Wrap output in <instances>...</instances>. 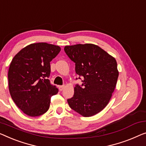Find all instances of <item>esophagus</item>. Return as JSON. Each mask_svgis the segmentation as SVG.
<instances>
[{
	"mask_svg": "<svg viewBox=\"0 0 146 146\" xmlns=\"http://www.w3.org/2000/svg\"><path fill=\"white\" fill-rule=\"evenodd\" d=\"M65 86L64 85H61V86H59V90L60 91H62L63 90H64Z\"/></svg>",
	"mask_w": 146,
	"mask_h": 146,
	"instance_id": "obj_1",
	"label": "esophagus"
}]
</instances>
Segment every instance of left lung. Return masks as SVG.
I'll return each instance as SVG.
<instances>
[{
	"mask_svg": "<svg viewBox=\"0 0 146 146\" xmlns=\"http://www.w3.org/2000/svg\"><path fill=\"white\" fill-rule=\"evenodd\" d=\"M64 51L75 64V73L82 82L76 84L67 103L82 116H93L104 110L111 98L119 77L116 60L92 44L66 46Z\"/></svg>",
	"mask_w": 146,
	"mask_h": 146,
	"instance_id": "left-lung-1",
	"label": "left lung"
}]
</instances>
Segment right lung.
I'll use <instances>...</instances> for the list:
<instances>
[{
	"label": "right lung",
	"instance_id": "right-lung-1",
	"mask_svg": "<svg viewBox=\"0 0 146 146\" xmlns=\"http://www.w3.org/2000/svg\"><path fill=\"white\" fill-rule=\"evenodd\" d=\"M60 50L58 46L34 43L21 50L11 62L8 74L11 97L29 116H39L46 112L51 97L58 92L48 78L50 62Z\"/></svg>",
	"mask_w": 146,
	"mask_h": 146
}]
</instances>
